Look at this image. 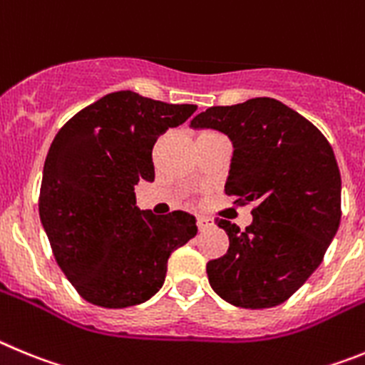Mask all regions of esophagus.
Masks as SVG:
<instances>
[{
	"label": "esophagus",
	"mask_w": 365,
	"mask_h": 365,
	"mask_svg": "<svg viewBox=\"0 0 365 365\" xmlns=\"http://www.w3.org/2000/svg\"><path fill=\"white\" fill-rule=\"evenodd\" d=\"M198 225L200 231H207V229H211L215 223H212V220L207 218V216H198Z\"/></svg>",
	"instance_id": "1"
}]
</instances>
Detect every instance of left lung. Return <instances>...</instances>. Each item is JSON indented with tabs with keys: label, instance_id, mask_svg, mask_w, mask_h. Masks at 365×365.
I'll use <instances>...</instances> for the list:
<instances>
[{
	"label": "left lung",
	"instance_id": "8db88e82",
	"mask_svg": "<svg viewBox=\"0 0 365 365\" xmlns=\"http://www.w3.org/2000/svg\"><path fill=\"white\" fill-rule=\"evenodd\" d=\"M231 140L225 195L256 202L252 223L227 232V252L207 264L222 300L265 309L287 300L317 271L340 225L342 180L324 134L272 98L211 107L190 121Z\"/></svg>",
	"mask_w": 365,
	"mask_h": 365
}]
</instances>
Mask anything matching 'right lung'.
<instances>
[{
  "instance_id": "right-lung-1",
  "label": "right lung",
  "mask_w": 365,
  "mask_h": 365,
  "mask_svg": "<svg viewBox=\"0 0 365 365\" xmlns=\"http://www.w3.org/2000/svg\"><path fill=\"white\" fill-rule=\"evenodd\" d=\"M198 109L120 91L88 105L56 134L43 167L39 218L54 258L87 302L130 307L162 289L170 252L195 238L185 211L156 216L134 185L153 182V145Z\"/></svg>"
}]
</instances>
